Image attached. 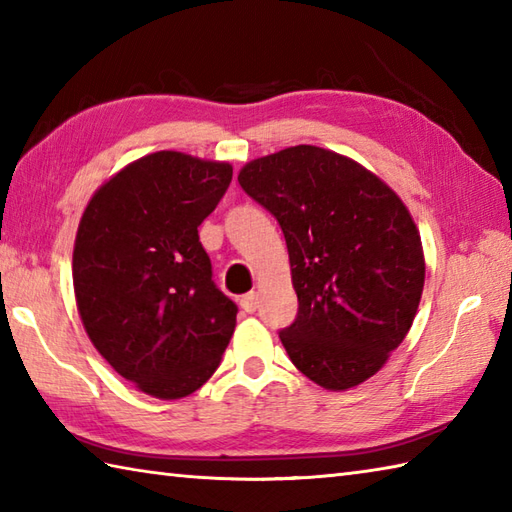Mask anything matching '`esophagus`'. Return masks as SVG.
I'll use <instances>...</instances> for the list:
<instances>
[{
	"mask_svg": "<svg viewBox=\"0 0 512 512\" xmlns=\"http://www.w3.org/2000/svg\"><path fill=\"white\" fill-rule=\"evenodd\" d=\"M239 306H242L244 312L253 314L257 310V306H259V295H257V292H248V295H244L242 299H239Z\"/></svg>",
	"mask_w": 512,
	"mask_h": 512,
	"instance_id": "1",
	"label": "esophagus"
}]
</instances>
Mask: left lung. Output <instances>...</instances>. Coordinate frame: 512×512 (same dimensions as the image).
Here are the masks:
<instances>
[{"mask_svg": "<svg viewBox=\"0 0 512 512\" xmlns=\"http://www.w3.org/2000/svg\"><path fill=\"white\" fill-rule=\"evenodd\" d=\"M242 189L284 231L297 319L279 332L301 374L365 383L405 339L424 286L418 226L396 191L336 151L297 145L250 160Z\"/></svg>", "mask_w": 512, "mask_h": 512, "instance_id": "1", "label": "left lung"}]
</instances>
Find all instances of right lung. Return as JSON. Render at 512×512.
<instances>
[{
    "label": "right lung",
    "instance_id": "add662e5",
    "mask_svg": "<svg viewBox=\"0 0 512 512\" xmlns=\"http://www.w3.org/2000/svg\"><path fill=\"white\" fill-rule=\"evenodd\" d=\"M233 178L228 162L156 151L101 184L72 253L92 345L147 396L178 400L220 365L237 306L211 279L198 226Z\"/></svg>",
    "mask_w": 512,
    "mask_h": 512
}]
</instances>
